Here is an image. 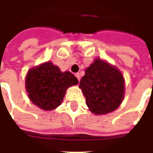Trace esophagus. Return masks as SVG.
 Instances as JSON below:
<instances>
[{
    "mask_svg": "<svg viewBox=\"0 0 153 153\" xmlns=\"http://www.w3.org/2000/svg\"><path fill=\"white\" fill-rule=\"evenodd\" d=\"M75 76H76V78H77V79H78V80L79 81L80 78H81V77H80L79 73H76V74H75Z\"/></svg>",
    "mask_w": 153,
    "mask_h": 153,
    "instance_id": "obj_1",
    "label": "esophagus"
}]
</instances>
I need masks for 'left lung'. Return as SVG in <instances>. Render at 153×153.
<instances>
[{
	"label": "left lung",
	"instance_id": "1",
	"mask_svg": "<svg viewBox=\"0 0 153 153\" xmlns=\"http://www.w3.org/2000/svg\"><path fill=\"white\" fill-rule=\"evenodd\" d=\"M79 88L91 112L105 115L114 111L121 104L125 95V79L116 67L97 58L85 70Z\"/></svg>",
	"mask_w": 153,
	"mask_h": 153
}]
</instances>
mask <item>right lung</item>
<instances>
[{
  "label": "right lung",
  "mask_w": 153,
  "mask_h": 153,
  "mask_svg": "<svg viewBox=\"0 0 153 153\" xmlns=\"http://www.w3.org/2000/svg\"><path fill=\"white\" fill-rule=\"evenodd\" d=\"M78 83L73 74L70 71L61 72L51 61L30 69L25 79L29 99L44 111H52L60 106L67 88Z\"/></svg>",
  "instance_id": "add662e5"
}]
</instances>
